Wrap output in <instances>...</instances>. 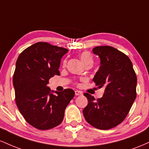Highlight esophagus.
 I'll use <instances>...</instances> for the list:
<instances>
[{
  "instance_id": "esophagus-1",
  "label": "esophagus",
  "mask_w": 149,
  "mask_h": 149,
  "mask_svg": "<svg viewBox=\"0 0 149 149\" xmlns=\"http://www.w3.org/2000/svg\"><path fill=\"white\" fill-rule=\"evenodd\" d=\"M75 95H76V96H78V95H83V92L79 91V90H76V91H75Z\"/></svg>"
}]
</instances>
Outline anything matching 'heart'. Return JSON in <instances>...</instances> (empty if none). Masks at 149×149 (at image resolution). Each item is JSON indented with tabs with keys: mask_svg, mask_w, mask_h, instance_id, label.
Masks as SVG:
<instances>
[{
	"mask_svg": "<svg viewBox=\"0 0 149 149\" xmlns=\"http://www.w3.org/2000/svg\"><path fill=\"white\" fill-rule=\"evenodd\" d=\"M80 58L84 65L87 64H93V58H92V54L89 52H82L80 55Z\"/></svg>",
	"mask_w": 149,
	"mask_h": 149,
	"instance_id": "obj_1",
	"label": "heart"
}]
</instances>
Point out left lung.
I'll return each mask as SVG.
<instances>
[{"mask_svg":"<svg viewBox=\"0 0 149 149\" xmlns=\"http://www.w3.org/2000/svg\"><path fill=\"white\" fill-rule=\"evenodd\" d=\"M92 52L100 58L93 81L105 90L97 100L84 94L88 104L83 113L89 124L104 130L116 127L126 118L136 99L137 79L132 63L124 53L111 46H97Z\"/></svg>","mask_w":149,"mask_h":149,"instance_id":"8db88e82","label":"left lung"}]
</instances>
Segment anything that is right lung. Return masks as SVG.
<instances>
[{
	"label": "right lung",
	"instance_id": "obj_1",
	"mask_svg": "<svg viewBox=\"0 0 149 149\" xmlns=\"http://www.w3.org/2000/svg\"><path fill=\"white\" fill-rule=\"evenodd\" d=\"M68 49L38 42L27 47L18 57L13 75L15 101L19 111L33 127L45 130L62 122L64 111L75 92L51 90L49 78L59 76L61 59Z\"/></svg>",
	"mask_w": 149,
	"mask_h": 149
}]
</instances>
